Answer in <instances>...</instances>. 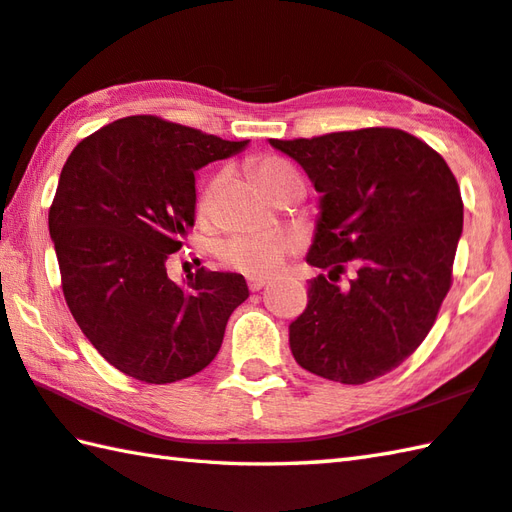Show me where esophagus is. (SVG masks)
I'll return each instance as SVG.
<instances>
[{
    "mask_svg": "<svg viewBox=\"0 0 512 512\" xmlns=\"http://www.w3.org/2000/svg\"><path fill=\"white\" fill-rule=\"evenodd\" d=\"M268 282L264 277H248V288L253 290V293H257V290H262Z\"/></svg>",
    "mask_w": 512,
    "mask_h": 512,
    "instance_id": "1",
    "label": "esophagus"
}]
</instances>
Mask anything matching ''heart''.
<instances>
[{
  "label": "heart",
  "mask_w": 512,
  "mask_h": 512,
  "mask_svg": "<svg viewBox=\"0 0 512 512\" xmlns=\"http://www.w3.org/2000/svg\"><path fill=\"white\" fill-rule=\"evenodd\" d=\"M255 177L259 179L270 195L275 199L286 193L288 188H302L304 182L297 170L279 157H262L255 164ZM222 186V173H217L199 190L197 197V215L208 219L213 215L217 190ZM297 250V239L288 235H235L219 244L217 257L228 268L242 270L253 277H268L282 268L286 257Z\"/></svg>",
  "instance_id": "b5f03b06"
}]
</instances>
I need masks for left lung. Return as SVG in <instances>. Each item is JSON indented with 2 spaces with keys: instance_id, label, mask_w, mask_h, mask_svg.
<instances>
[{
  "instance_id": "1",
  "label": "left lung",
  "mask_w": 512,
  "mask_h": 512,
  "mask_svg": "<svg viewBox=\"0 0 512 512\" xmlns=\"http://www.w3.org/2000/svg\"><path fill=\"white\" fill-rule=\"evenodd\" d=\"M306 170L322 215L308 306L290 324L297 364L330 382L366 384L408 359L453 286L464 202L444 157L399 128L270 139ZM350 263L358 275L336 282Z\"/></svg>"
}]
</instances>
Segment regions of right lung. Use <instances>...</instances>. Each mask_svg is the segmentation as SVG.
<instances>
[{
	"label": "right lung",
	"instance_id": "right-lung-1",
	"mask_svg": "<svg viewBox=\"0 0 512 512\" xmlns=\"http://www.w3.org/2000/svg\"><path fill=\"white\" fill-rule=\"evenodd\" d=\"M246 142L133 115L68 155L48 210L62 290L88 342L124 375L173 384L199 373L248 299L237 273L197 268L182 284L166 273L195 224V170Z\"/></svg>",
	"mask_w": 512,
	"mask_h": 512
}]
</instances>
